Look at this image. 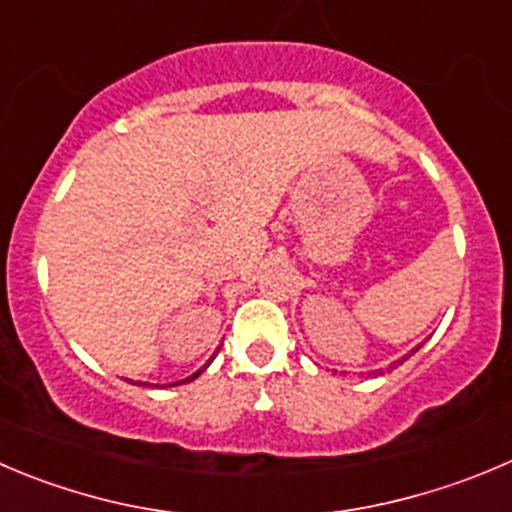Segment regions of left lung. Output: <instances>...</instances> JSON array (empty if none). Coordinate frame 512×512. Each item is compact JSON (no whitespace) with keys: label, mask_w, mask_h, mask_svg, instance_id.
<instances>
[{"label":"left lung","mask_w":512,"mask_h":512,"mask_svg":"<svg viewBox=\"0 0 512 512\" xmlns=\"http://www.w3.org/2000/svg\"><path fill=\"white\" fill-rule=\"evenodd\" d=\"M412 352H417V349H412ZM407 359V357H405ZM405 359H399V364H402V362H405Z\"/></svg>","instance_id":"obj_1"}]
</instances>
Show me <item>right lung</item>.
<instances>
[{"mask_svg": "<svg viewBox=\"0 0 512 512\" xmlns=\"http://www.w3.org/2000/svg\"><path fill=\"white\" fill-rule=\"evenodd\" d=\"M206 367H208V364H206ZM206 367H203V369H206ZM203 369H198V372H196V374H191V377H188V379H183V382H175V384H186V382H193V379H196V377H198V374H201V372H203ZM170 387H173V384H170Z\"/></svg>", "mask_w": 512, "mask_h": 512, "instance_id": "add662e5", "label": "right lung"}]
</instances>
